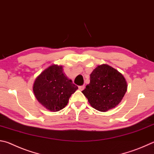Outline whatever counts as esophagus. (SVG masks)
<instances>
[{"label":"esophagus","mask_w":154,"mask_h":154,"mask_svg":"<svg viewBox=\"0 0 154 154\" xmlns=\"http://www.w3.org/2000/svg\"><path fill=\"white\" fill-rule=\"evenodd\" d=\"M85 89V85H84L79 86V90L82 91V90H83V89Z\"/></svg>","instance_id":"esophagus-1"}]
</instances>
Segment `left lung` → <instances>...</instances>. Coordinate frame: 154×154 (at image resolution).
Masks as SVG:
<instances>
[{
  "label": "left lung",
  "instance_id": "left-lung-1",
  "mask_svg": "<svg viewBox=\"0 0 154 154\" xmlns=\"http://www.w3.org/2000/svg\"><path fill=\"white\" fill-rule=\"evenodd\" d=\"M127 89L121 72L107 65L97 66L90 75V83L82 93L94 108L106 112L118 105Z\"/></svg>",
  "mask_w": 154,
  "mask_h": 154
}]
</instances>
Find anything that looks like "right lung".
I'll use <instances>...</instances> for the list:
<instances>
[{"mask_svg": "<svg viewBox=\"0 0 154 154\" xmlns=\"http://www.w3.org/2000/svg\"><path fill=\"white\" fill-rule=\"evenodd\" d=\"M63 66L52 65L36 78L33 93L38 102L50 111L62 110L78 89L63 72Z\"/></svg>", "mask_w": 154, "mask_h": 154, "instance_id": "obj_1", "label": "right lung"}]
</instances>
